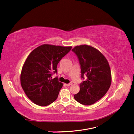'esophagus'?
Returning <instances> with one entry per match:
<instances>
[{
    "mask_svg": "<svg viewBox=\"0 0 134 134\" xmlns=\"http://www.w3.org/2000/svg\"><path fill=\"white\" fill-rule=\"evenodd\" d=\"M71 84H72V83H69V84H65V85L66 86H71Z\"/></svg>",
    "mask_w": 134,
    "mask_h": 134,
    "instance_id": "34e87169",
    "label": "esophagus"
}]
</instances>
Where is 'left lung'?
I'll use <instances>...</instances> for the list:
<instances>
[{
  "label": "left lung",
  "mask_w": 134,
  "mask_h": 134,
  "mask_svg": "<svg viewBox=\"0 0 134 134\" xmlns=\"http://www.w3.org/2000/svg\"><path fill=\"white\" fill-rule=\"evenodd\" d=\"M72 51L78 58L82 78L87 76L74 97L82 104H93L102 98L110 87L112 76L108 62L99 50L87 44L76 46Z\"/></svg>",
  "instance_id": "8db88e82"
}]
</instances>
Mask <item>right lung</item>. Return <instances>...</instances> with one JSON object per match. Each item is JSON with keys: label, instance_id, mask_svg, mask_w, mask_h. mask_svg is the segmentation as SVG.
Returning <instances> with one entry per match:
<instances>
[{"label": "right lung", "instance_id": "right-lung-1", "mask_svg": "<svg viewBox=\"0 0 134 134\" xmlns=\"http://www.w3.org/2000/svg\"><path fill=\"white\" fill-rule=\"evenodd\" d=\"M71 49V46L44 44L28 56L20 79L25 94L36 104L46 106L57 99L63 84L51 76L57 73L58 63Z\"/></svg>", "mask_w": 134, "mask_h": 134}]
</instances>
